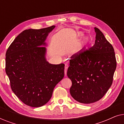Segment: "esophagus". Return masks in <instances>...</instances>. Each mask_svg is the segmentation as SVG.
Returning a JSON list of instances; mask_svg holds the SVG:
<instances>
[{
	"mask_svg": "<svg viewBox=\"0 0 124 124\" xmlns=\"http://www.w3.org/2000/svg\"><path fill=\"white\" fill-rule=\"evenodd\" d=\"M68 68V65L67 64H65V69H64V73H65V76L67 75V69Z\"/></svg>",
	"mask_w": 124,
	"mask_h": 124,
	"instance_id": "esophagus-1",
	"label": "esophagus"
}]
</instances>
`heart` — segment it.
I'll return each mask as SVG.
<instances>
[{"instance_id":"b5f03b06","label":"heart","mask_w":124,"mask_h":124,"mask_svg":"<svg viewBox=\"0 0 124 124\" xmlns=\"http://www.w3.org/2000/svg\"><path fill=\"white\" fill-rule=\"evenodd\" d=\"M80 34H81V35H82V34L81 33H80ZM87 39L85 38V39H83L82 42H81V45H82V46L83 47H86L88 45H89V44L87 43Z\"/></svg>"}]
</instances>
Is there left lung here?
<instances>
[{"label":"left lung","mask_w":124,"mask_h":124,"mask_svg":"<svg viewBox=\"0 0 124 124\" xmlns=\"http://www.w3.org/2000/svg\"><path fill=\"white\" fill-rule=\"evenodd\" d=\"M94 29V45L71 57L67 71L72 82L71 96L84 104L103 97L112 84L117 65L113 46L99 29Z\"/></svg>","instance_id":"left-lung-1"}]
</instances>
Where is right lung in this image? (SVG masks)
<instances>
[{
  "label": "right lung",
  "instance_id": "1",
  "mask_svg": "<svg viewBox=\"0 0 124 124\" xmlns=\"http://www.w3.org/2000/svg\"><path fill=\"white\" fill-rule=\"evenodd\" d=\"M25 30L8 47L6 72L12 90L26 105L39 107L51 98L54 87L63 78L64 64H50L46 59L45 40L55 28Z\"/></svg>",
  "mask_w": 124,
  "mask_h": 124
}]
</instances>
